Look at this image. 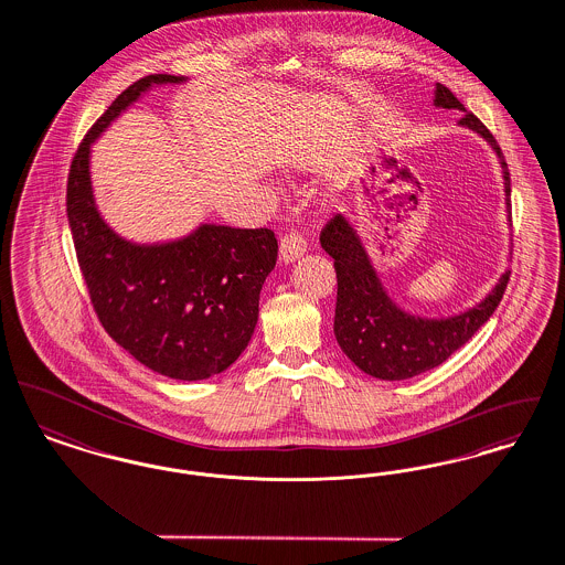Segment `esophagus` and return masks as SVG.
Instances as JSON below:
<instances>
[{"instance_id":"obj_1","label":"esophagus","mask_w":565,"mask_h":565,"mask_svg":"<svg viewBox=\"0 0 565 565\" xmlns=\"http://www.w3.org/2000/svg\"><path fill=\"white\" fill-rule=\"evenodd\" d=\"M306 253V239L299 232H289L280 238V262L282 264H294L301 255Z\"/></svg>"}]
</instances>
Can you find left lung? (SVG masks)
<instances>
[{
    "label": "left lung",
    "mask_w": 565,
    "mask_h": 565,
    "mask_svg": "<svg viewBox=\"0 0 565 565\" xmlns=\"http://www.w3.org/2000/svg\"><path fill=\"white\" fill-rule=\"evenodd\" d=\"M434 104L438 108L461 110L463 117L459 125L482 136L495 150L504 172L505 210L510 216V172L493 134L440 83L436 85ZM321 246L333 259L338 278L333 319L335 340L359 370L381 381L413 379L445 363L489 321L510 280L508 269L493 291L475 308L448 319H425L402 310L386 296L385 287L347 216L335 214L327 223L321 232Z\"/></svg>",
    "instance_id": "obj_1"
}]
</instances>
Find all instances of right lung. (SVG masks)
<instances>
[{
  "mask_svg": "<svg viewBox=\"0 0 565 565\" xmlns=\"http://www.w3.org/2000/svg\"><path fill=\"white\" fill-rule=\"evenodd\" d=\"M184 76L150 74L120 93L72 159L67 221L99 323L129 355L177 381L227 370L248 347L259 294L276 266L274 232L204 223L184 238L136 244L102 218L90 184V147L152 85Z\"/></svg>",
  "mask_w": 565,
  "mask_h": 565,
  "instance_id": "obj_1",
  "label": "right lung"
}]
</instances>
